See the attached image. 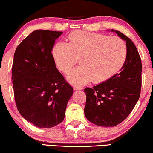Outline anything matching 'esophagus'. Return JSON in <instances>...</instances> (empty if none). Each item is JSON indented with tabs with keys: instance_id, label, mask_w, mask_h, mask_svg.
<instances>
[{
	"instance_id": "esophagus-1",
	"label": "esophagus",
	"mask_w": 153,
	"mask_h": 153,
	"mask_svg": "<svg viewBox=\"0 0 153 153\" xmlns=\"http://www.w3.org/2000/svg\"><path fill=\"white\" fill-rule=\"evenodd\" d=\"M74 90H82V88L81 87H80V86H74Z\"/></svg>"
}]
</instances>
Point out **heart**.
Instances as JSON below:
<instances>
[{"mask_svg": "<svg viewBox=\"0 0 153 153\" xmlns=\"http://www.w3.org/2000/svg\"><path fill=\"white\" fill-rule=\"evenodd\" d=\"M53 56L59 70L64 74L69 73L79 59L81 65L68 76L72 83L83 85L90 81L101 83L123 68L127 46L119 37L79 30L70 35L66 44H56Z\"/></svg>", "mask_w": 153, "mask_h": 153, "instance_id": "obj_1", "label": "heart"}]
</instances>
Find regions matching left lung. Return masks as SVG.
<instances>
[{
	"label": "left lung",
	"mask_w": 153,
	"mask_h": 153,
	"mask_svg": "<svg viewBox=\"0 0 153 153\" xmlns=\"http://www.w3.org/2000/svg\"><path fill=\"white\" fill-rule=\"evenodd\" d=\"M126 41L127 57L119 73L98 85L85 88L87 119L100 126H114L124 121L139 100L142 88V61L133 42L118 30Z\"/></svg>",
	"instance_id": "left-lung-1"
}]
</instances>
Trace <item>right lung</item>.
<instances>
[{
	"label": "right lung",
	"instance_id": "1",
	"mask_svg": "<svg viewBox=\"0 0 153 153\" xmlns=\"http://www.w3.org/2000/svg\"><path fill=\"white\" fill-rule=\"evenodd\" d=\"M62 31L37 30L20 42L12 65L14 98L18 111L39 128L62 123L73 88L55 65L51 53Z\"/></svg>",
	"mask_w": 153,
	"mask_h": 153
}]
</instances>
